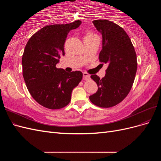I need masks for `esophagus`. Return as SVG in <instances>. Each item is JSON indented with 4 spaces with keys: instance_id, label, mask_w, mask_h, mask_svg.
Instances as JSON below:
<instances>
[{
    "instance_id": "esophagus-1",
    "label": "esophagus",
    "mask_w": 161,
    "mask_h": 161,
    "mask_svg": "<svg viewBox=\"0 0 161 161\" xmlns=\"http://www.w3.org/2000/svg\"><path fill=\"white\" fill-rule=\"evenodd\" d=\"M90 79V75L87 74L86 72H83V79L85 80H87Z\"/></svg>"
}]
</instances>
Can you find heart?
Segmentation results:
<instances>
[{"mask_svg": "<svg viewBox=\"0 0 161 161\" xmlns=\"http://www.w3.org/2000/svg\"><path fill=\"white\" fill-rule=\"evenodd\" d=\"M93 37H98V36H97L96 34H95V33H92L91 32H89L88 33L86 34L85 38H93Z\"/></svg>", "mask_w": 161, "mask_h": 161, "instance_id": "1", "label": "heart"}]
</instances>
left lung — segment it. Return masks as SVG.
Segmentation results:
<instances>
[{"label": "left lung", "instance_id": "obj_1", "mask_svg": "<svg viewBox=\"0 0 161 161\" xmlns=\"http://www.w3.org/2000/svg\"><path fill=\"white\" fill-rule=\"evenodd\" d=\"M92 23L103 38L99 61L108 64V67L102 79L96 75L91 76L98 90L89 99L97 106L108 108L118 105L128 95L137 70V57L123 28L106 19Z\"/></svg>", "mask_w": 161, "mask_h": 161}]
</instances>
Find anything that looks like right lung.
<instances>
[{
	"mask_svg": "<svg viewBox=\"0 0 161 161\" xmlns=\"http://www.w3.org/2000/svg\"><path fill=\"white\" fill-rule=\"evenodd\" d=\"M46 25L30 37L22 57L23 76L27 88L37 103L50 109L64 108L70 103L73 89L82 79L80 71L66 72L57 69L68 33L81 24Z\"/></svg>",
	"mask_w": 161,
	"mask_h": 161,
	"instance_id": "right-lung-1",
	"label": "right lung"
}]
</instances>
